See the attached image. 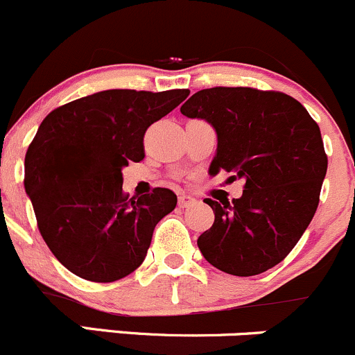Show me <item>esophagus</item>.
<instances>
[{
  "instance_id": "esophagus-1",
  "label": "esophagus",
  "mask_w": 355,
  "mask_h": 355,
  "mask_svg": "<svg viewBox=\"0 0 355 355\" xmlns=\"http://www.w3.org/2000/svg\"><path fill=\"white\" fill-rule=\"evenodd\" d=\"M179 207L181 208H189V207H193V205L196 203V200L193 198V196H189V195H181L179 196Z\"/></svg>"
}]
</instances>
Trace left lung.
<instances>
[{"label":"left lung","mask_w":355,"mask_h":355,"mask_svg":"<svg viewBox=\"0 0 355 355\" xmlns=\"http://www.w3.org/2000/svg\"><path fill=\"white\" fill-rule=\"evenodd\" d=\"M188 118L217 131V155L208 173L243 178L241 198H205L214 225L198 237L210 265L251 277L279 265L316 214L328 167L320 126L304 105L275 90L214 87L182 104Z\"/></svg>","instance_id":"1"}]
</instances>
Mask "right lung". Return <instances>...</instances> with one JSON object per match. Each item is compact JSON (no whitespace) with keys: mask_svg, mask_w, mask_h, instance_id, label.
Listing matches in <instances>:
<instances>
[{"mask_svg":"<svg viewBox=\"0 0 355 355\" xmlns=\"http://www.w3.org/2000/svg\"><path fill=\"white\" fill-rule=\"evenodd\" d=\"M189 90H104L56 107L25 155V191L51 253L90 282H114L144 263L160 218L178 196L123 191V167L145 157L147 128Z\"/></svg>","mask_w":355,"mask_h":355,"instance_id":"1","label":"right lung"}]
</instances>
